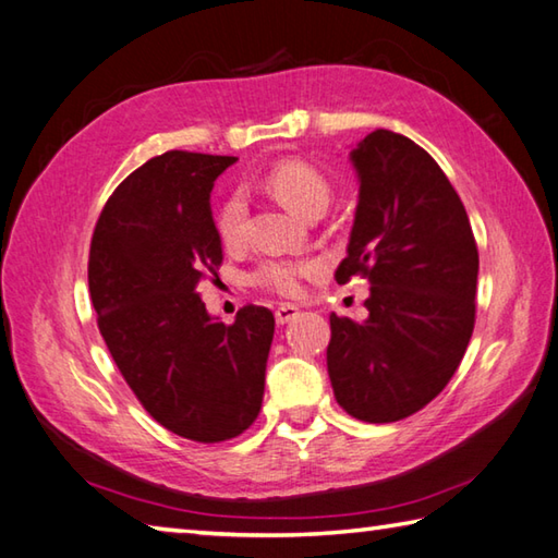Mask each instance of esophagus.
<instances>
[{
	"label": "esophagus",
	"instance_id": "1",
	"mask_svg": "<svg viewBox=\"0 0 558 558\" xmlns=\"http://www.w3.org/2000/svg\"><path fill=\"white\" fill-rule=\"evenodd\" d=\"M298 317H300V307L298 305H290V302H286V305H280L276 310V322L278 324H288V322L298 319Z\"/></svg>",
	"mask_w": 558,
	"mask_h": 558
}]
</instances>
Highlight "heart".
Here are the masks:
<instances>
[{
    "label": "heart",
    "mask_w": 558,
    "mask_h": 558,
    "mask_svg": "<svg viewBox=\"0 0 558 558\" xmlns=\"http://www.w3.org/2000/svg\"><path fill=\"white\" fill-rule=\"evenodd\" d=\"M263 185H266L270 195L280 199L288 209L307 219L322 217L333 197L329 178L324 175L319 168H314L307 160L300 158H286L280 160V163L270 166L266 178H263ZM246 221L248 207L244 192H227V197L219 202V207L215 211V229L221 244L229 248L244 244ZM314 270H317V263L312 260L268 258L258 263L256 270L251 272V282L258 288L278 292L282 298H292L298 295L302 290V282H305Z\"/></svg>",
    "instance_id": "obj_1"
}]
</instances>
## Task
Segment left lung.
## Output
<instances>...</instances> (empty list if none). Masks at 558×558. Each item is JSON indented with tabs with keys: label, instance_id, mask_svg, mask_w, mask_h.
I'll return each instance as SVG.
<instances>
[{
	"label": "left lung",
	"instance_id": "obj_1",
	"mask_svg": "<svg viewBox=\"0 0 558 558\" xmlns=\"http://www.w3.org/2000/svg\"><path fill=\"white\" fill-rule=\"evenodd\" d=\"M351 160L359 207L333 278L371 282L368 319L329 314L327 371L351 417L398 422L437 398L459 368L475 324L478 246L459 192L414 141L376 129Z\"/></svg>",
	"mask_w": 558,
	"mask_h": 558
}]
</instances>
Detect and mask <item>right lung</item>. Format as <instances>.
Listing matches in <instances>:
<instances>
[{"label":"right lung","instance_id":"add662e5","mask_svg":"<svg viewBox=\"0 0 558 558\" xmlns=\"http://www.w3.org/2000/svg\"><path fill=\"white\" fill-rule=\"evenodd\" d=\"M234 156L166 150L111 192L89 244L97 327L136 400L168 432L199 444L256 422L276 331L268 307L211 319L197 286L225 253L209 207Z\"/></svg>","mask_w":558,"mask_h":558}]
</instances>
